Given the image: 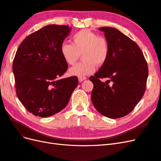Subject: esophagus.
Returning <instances> with one entry per match:
<instances>
[{"instance_id":"obj_1","label":"esophagus","mask_w":161,"mask_h":161,"mask_svg":"<svg viewBox=\"0 0 161 161\" xmlns=\"http://www.w3.org/2000/svg\"><path fill=\"white\" fill-rule=\"evenodd\" d=\"M86 77H85V76L79 77V82H82V81H83L84 80H86Z\"/></svg>"}]
</instances>
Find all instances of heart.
Returning <instances> with one entry per match:
<instances>
[{"label": "heart", "mask_w": 161, "mask_h": 161, "mask_svg": "<svg viewBox=\"0 0 161 161\" xmlns=\"http://www.w3.org/2000/svg\"><path fill=\"white\" fill-rule=\"evenodd\" d=\"M72 44L63 43L60 53L69 65H74L80 54L83 60L69 70V74L82 77L92 74L95 66L103 65L109 55V45L104 36L88 30H82L72 36Z\"/></svg>", "instance_id": "heart-1"}]
</instances>
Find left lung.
<instances>
[{"instance_id":"8db88e82","label":"left lung","mask_w":161,"mask_h":161,"mask_svg":"<svg viewBox=\"0 0 161 161\" xmlns=\"http://www.w3.org/2000/svg\"><path fill=\"white\" fill-rule=\"evenodd\" d=\"M109 45L108 60L94 76L91 101L100 114L111 119L127 115L142 99L147 86L148 69L140 47L115 28L103 27ZM108 77L105 83L100 78Z\"/></svg>"}]
</instances>
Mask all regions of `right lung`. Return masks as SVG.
I'll return each mask as SVG.
<instances>
[{
  "label": "right lung",
  "instance_id": "right-lung-1",
  "mask_svg": "<svg viewBox=\"0 0 161 161\" xmlns=\"http://www.w3.org/2000/svg\"><path fill=\"white\" fill-rule=\"evenodd\" d=\"M70 30L45 26L28 36L17 50L13 64L16 93L34 115L46 118L62 111L79 84L75 76L59 79L68 69L60 46Z\"/></svg>",
  "mask_w": 161,
  "mask_h": 161
}]
</instances>
